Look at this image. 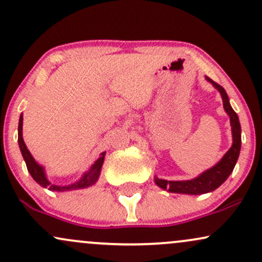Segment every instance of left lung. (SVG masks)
Wrapping results in <instances>:
<instances>
[{
    "instance_id": "1",
    "label": "left lung",
    "mask_w": 262,
    "mask_h": 262,
    "mask_svg": "<svg viewBox=\"0 0 262 262\" xmlns=\"http://www.w3.org/2000/svg\"><path fill=\"white\" fill-rule=\"evenodd\" d=\"M206 80L212 83L218 90L219 93H221L222 100H223L224 111L230 118L233 144H231L230 149L225 152L223 158L214 166L206 170L201 175L194 177V179L186 180V181H167V180L159 179V177L155 176L154 182L156 185L162 189H166V191L171 192V193L196 194L197 196V194L208 193V192L214 191L222 183H224L225 180L233 172L237 158H239L240 148H242V127H240L239 117H237V114L231 108L229 97H228L227 92H225L223 87L215 83L213 80H210L209 77L206 76Z\"/></svg>"
}]
</instances>
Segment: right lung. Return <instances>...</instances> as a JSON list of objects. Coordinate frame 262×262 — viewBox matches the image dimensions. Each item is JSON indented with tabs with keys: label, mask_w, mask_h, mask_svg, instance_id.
<instances>
[{
	"label": "right lung",
	"mask_w": 262,
	"mask_h": 262,
	"mask_svg": "<svg viewBox=\"0 0 262 262\" xmlns=\"http://www.w3.org/2000/svg\"><path fill=\"white\" fill-rule=\"evenodd\" d=\"M22 128H23V114H20L19 123H18V144H19L20 152H22L23 159H25L26 161L27 169H28L29 173H31V176L33 177V180H34L38 185H40L41 187L48 188L49 191L68 192V191H76V189H83L87 187H91V186H93L98 181V177L101 175L102 165H103V161H104V156H106V151L101 152L100 158L93 162L89 170L83 172V175L81 176L79 181L70 183V185L59 186V185H55V183H52L49 180H48L44 166H41L40 164H38V162L34 160V158H33L31 152H29L25 140H23Z\"/></svg>",
	"instance_id": "1"
}]
</instances>
